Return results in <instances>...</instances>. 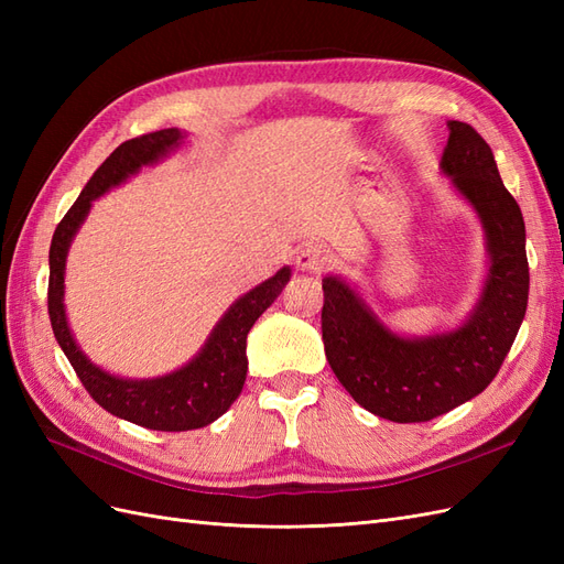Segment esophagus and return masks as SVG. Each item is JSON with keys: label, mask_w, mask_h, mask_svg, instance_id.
<instances>
[{"label": "esophagus", "mask_w": 564, "mask_h": 564, "mask_svg": "<svg viewBox=\"0 0 564 564\" xmlns=\"http://www.w3.org/2000/svg\"><path fill=\"white\" fill-rule=\"evenodd\" d=\"M329 265V253L319 245H303L296 253V268L299 270H311V272H319Z\"/></svg>", "instance_id": "34e87169"}]
</instances>
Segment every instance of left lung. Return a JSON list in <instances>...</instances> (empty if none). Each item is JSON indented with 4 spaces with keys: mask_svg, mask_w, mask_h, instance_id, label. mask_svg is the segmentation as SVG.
Wrapping results in <instances>:
<instances>
[{
    "mask_svg": "<svg viewBox=\"0 0 564 564\" xmlns=\"http://www.w3.org/2000/svg\"><path fill=\"white\" fill-rule=\"evenodd\" d=\"M447 127L442 174L480 216L489 253L482 294L468 319L445 334L404 338L346 280H322V340L336 379L367 412L395 423L431 421L480 395L499 373L527 311L522 212L482 135L456 119Z\"/></svg>",
    "mask_w": 564,
    "mask_h": 564,
    "instance_id": "8db88e82",
    "label": "left lung"
}]
</instances>
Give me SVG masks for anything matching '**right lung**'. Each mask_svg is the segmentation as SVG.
Wrapping results in <instances>:
<instances>
[{
    "label": "right lung",
    "mask_w": 564,
    "mask_h": 564,
    "mask_svg": "<svg viewBox=\"0 0 564 564\" xmlns=\"http://www.w3.org/2000/svg\"><path fill=\"white\" fill-rule=\"evenodd\" d=\"M183 141V131L162 129L139 139L124 141L100 164L77 202L63 216L48 249V317L51 329L70 360L82 386L89 395L110 412L150 431L181 433L204 429L224 416L242 392L247 379V334L292 278L289 265L280 268L270 280L253 286L237 299L228 313L218 319L207 344L185 367L158 379H119L96 367L77 346L65 317V259L73 237L87 218L91 202L106 195L110 187L124 183L141 166L155 164Z\"/></svg>",
    "instance_id": "1"
}]
</instances>
